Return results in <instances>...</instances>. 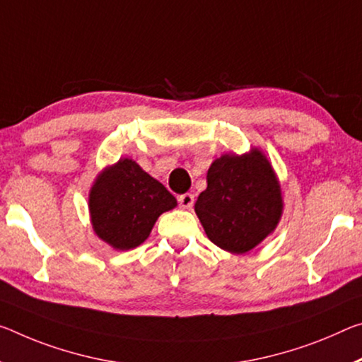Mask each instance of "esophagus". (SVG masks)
<instances>
[{"instance_id":"34e87169","label":"esophagus","mask_w":362,"mask_h":362,"mask_svg":"<svg viewBox=\"0 0 362 362\" xmlns=\"http://www.w3.org/2000/svg\"><path fill=\"white\" fill-rule=\"evenodd\" d=\"M193 202H194V197L192 193H185V194H180L179 197V204L182 209H190L193 206Z\"/></svg>"}]
</instances>
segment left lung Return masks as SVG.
<instances>
[{"instance_id":"obj_1","label":"left lung","mask_w":362,"mask_h":362,"mask_svg":"<svg viewBox=\"0 0 362 362\" xmlns=\"http://www.w3.org/2000/svg\"><path fill=\"white\" fill-rule=\"evenodd\" d=\"M199 222L216 246L245 255L274 233L284 214V197L271 160L257 146L226 153L208 169V188L194 203Z\"/></svg>"}]
</instances>
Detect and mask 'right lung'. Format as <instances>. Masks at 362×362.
Returning <instances> with one entry per match:
<instances>
[{"instance_id":"add662e5","label":"right lung","mask_w":362,"mask_h":362,"mask_svg":"<svg viewBox=\"0 0 362 362\" xmlns=\"http://www.w3.org/2000/svg\"><path fill=\"white\" fill-rule=\"evenodd\" d=\"M175 206L177 199L168 188L130 158L106 165L88 193L93 232L117 251L140 246L150 237L158 217Z\"/></svg>"}]
</instances>
